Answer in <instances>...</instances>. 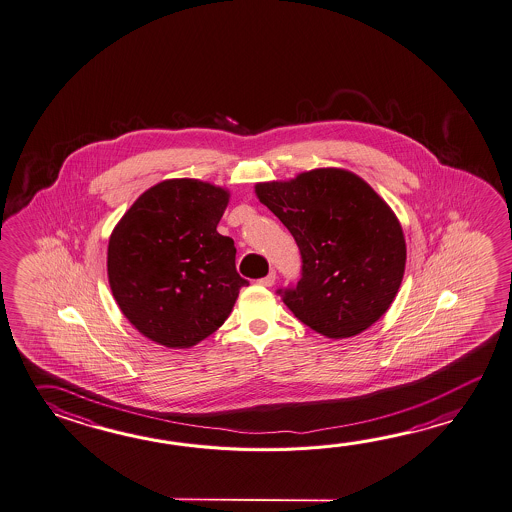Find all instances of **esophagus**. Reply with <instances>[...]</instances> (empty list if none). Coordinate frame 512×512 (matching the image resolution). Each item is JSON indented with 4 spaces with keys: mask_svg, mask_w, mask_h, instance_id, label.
Listing matches in <instances>:
<instances>
[{
    "mask_svg": "<svg viewBox=\"0 0 512 512\" xmlns=\"http://www.w3.org/2000/svg\"><path fill=\"white\" fill-rule=\"evenodd\" d=\"M259 284L261 286H266V288H270V286H273L275 284V272H270L266 277H262V279H259Z\"/></svg>",
    "mask_w": 512,
    "mask_h": 512,
    "instance_id": "1",
    "label": "esophagus"
}]
</instances>
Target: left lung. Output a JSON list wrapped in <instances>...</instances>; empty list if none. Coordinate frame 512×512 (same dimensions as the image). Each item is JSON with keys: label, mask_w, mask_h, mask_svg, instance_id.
<instances>
[{"label": "left lung", "mask_w": 512, "mask_h": 512, "mask_svg": "<svg viewBox=\"0 0 512 512\" xmlns=\"http://www.w3.org/2000/svg\"><path fill=\"white\" fill-rule=\"evenodd\" d=\"M255 193L301 251V279L277 292L293 315L330 339L354 337L379 321L407 262L401 224L385 200L337 167L261 182Z\"/></svg>", "instance_id": "left-lung-1"}]
</instances>
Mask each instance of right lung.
Returning a JSON list of instances; mask_svg holds the SVG:
<instances>
[{"label": "right lung", "instance_id": "1", "mask_svg": "<svg viewBox=\"0 0 512 512\" xmlns=\"http://www.w3.org/2000/svg\"><path fill=\"white\" fill-rule=\"evenodd\" d=\"M230 202L224 188L171 178L142 193L107 246L109 286L127 321L167 348L217 332L248 281L235 244L217 231Z\"/></svg>", "mask_w": 512, "mask_h": 512}]
</instances>
